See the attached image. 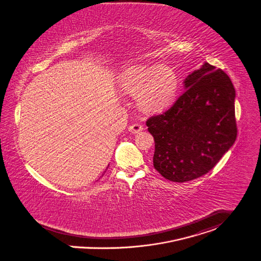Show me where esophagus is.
<instances>
[{"label":"esophagus","instance_id":"1","mask_svg":"<svg viewBox=\"0 0 261 261\" xmlns=\"http://www.w3.org/2000/svg\"><path fill=\"white\" fill-rule=\"evenodd\" d=\"M142 129H143V127L140 123H134V124L129 125V127H128V130L132 134H139L140 132H142Z\"/></svg>","mask_w":261,"mask_h":261}]
</instances>
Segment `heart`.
Returning a JSON list of instances; mask_svg holds the SVG:
<instances>
[{
	"instance_id": "heart-1",
	"label": "heart",
	"mask_w": 261,
	"mask_h": 261,
	"mask_svg": "<svg viewBox=\"0 0 261 261\" xmlns=\"http://www.w3.org/2000/svg\"><path fill=\"white\" fill-rule=\"evenodd\" d=\"M120 83L125 92L139 95L140 107L147 112L169 107L178 89L176 73L166 66H132L122 72Z\"/></svg>"
}]
</instances>
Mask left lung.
<instances>
[{"mask_svg": "<svg viewBox=\"0 0 261 261\" xmlns=\"http://www.w3.org/2000/svg\"><path fill=\"white\" fill-rule=\"evenodd\" d=\"M184 84L185 93L167 111L146 120L154 139L153 166L174 182L207 173L237 136L236 90L224 71L204 63Z\"/></svg>", "mask_w": 261, "mask_h": 261, "instance_id": "1", "label": "left lung"}]
</instances>
